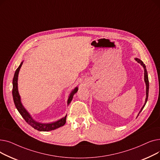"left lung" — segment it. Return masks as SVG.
Returning a JSON list of instances; mask_svg holds the SVG:
<instances>
[{"label": "left lung", "mask_w": 160, "mask_h": 160, "mask_svg": "<svg viewBox=\"0 0 160 160\" xmlns=\"http://www.w3.org/2000/svg\"><path fill=\"white\" fill-rule=\"evenodd\" d=\"M135 60L136 61V62H138L139 63H140L142 66V67H143L144 68V80H145V84H146V98H145V104H144V105L142 106V107L141 108V110L139 111V113H138V116H137V117H138V115H139V113H141V112L142 110V109L144 108V107H145V104H146V103H147V100H148V89H149V82H148V73H147V69H146V66H145V65L144 64V63L142 62L140 59H139V58H135Z\"/></svg>", "instance_id": "8db88e82"}]
</instances>
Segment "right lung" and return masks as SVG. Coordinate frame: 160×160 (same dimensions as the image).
<instances>
[{"label":"right lung","instance_id":"obj_1","mask_svg":"<svg viewBox=\"0 0 160 160\" xmlns=\"http://www.w3.org/2000/svg\"><path fill=\"white\" fill-rule=\"evenodd\" d=\"M22 63H23V61L21 63L18 68L16 69L15 74H14L13 83H13L12 95H13V102H14V104L17 108V110H18V112L21 115V116L23 117V119L25 120V121H26L28 124H30L32 127H33V128L38 130V131L48 132V131L54 130L56 128L63 127V126L66 122L67 115L65 117H63V118L60 119L58 121H56L55 122H50V123H42V122H39L36 121L34 119H33V117L31 116V115L29 113V112L23 106V105L21 102L20 95L19 93L18 83L19 72L21 67L22 65ZM78 87H76L71 92V93L68 98V100H67V105H69L71 103V100H72L74 95L78 91Z\"/></svg>","mask_w":160,"mask_h":160}]
</instances>
